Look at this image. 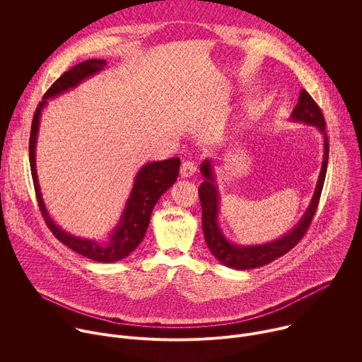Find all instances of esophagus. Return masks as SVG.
Masks as SVG:
<instances>
[{
	"instance_id": "34e87169",
	"label": "esophagus",
	"mask_w": 362,
	"mask_h": 362,
	"mask_svg": "<svg viewBox=\"0 0 362 362\" xmlns=\"http://www.w3.org/2000/svg\"><path fill=\"white\" fill-rule=\"evenodd\" d=\"M196 172V165L190 160H186L182 163V168H180V175L182 177H190L193 176Z\"/></svg>"
}]
</instances>
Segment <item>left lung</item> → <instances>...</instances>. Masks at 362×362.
<instances>
[{"instance_id":"8db88e82","label":"left lung","mask_w":362,"mask_h":362,"mask_svg":"<svg viewBox=\"0 0 362 362\" xmlns=\"http://www.w3.org/2000/svg\"><path fill=\"white\" fill-rule=\"evenodd\" d=\"M291 122L305 123L318 129V132L324 137V159H322L320 177L317 182V187L313 194L311 203L308 204V209L305 211L300 221L291 229V232L285 233L279 239H275L272 242L262 243V245H249V246L229 242L225 238L218 222L221 193L218 190L214 166L211 160H204L200 166L202 176L204 177V180L199 186V197L202 204V228H203L204 240H206V245H208V247L211 249L212 255L221 264H223L228 268L245 271V269H253V268H259L271 264L272 261L278 259V257L289 252L303 238L305 232L309 228V223L313 222V218L317 212L318 203H320L324 182H325L328 156H329V141L325 132V120H324L322 112L314 101V98L303 88L300 90L298 105L292 110Z\"/></svg>"}]
</instances>
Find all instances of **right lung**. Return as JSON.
Instances as JSON below:
<instances>
[{
  "instance_id": "right-lung-1",
  "label": "right lung",
  "mask_w": 362,
  "mask_h": 362,
  "mask_svg": "<svg viewBox=\"0 0 362 362\" xmlns=\"http://www.w3.org/2000/svg\"><path fill=\"white\" fill-rule=\"evenodd\" d=\"M106 66H107L106 60L90 59L71 67L69 71H66L63 76H60V78L54 81V84L47 90L42 100L40 101V105L35 109L33 124H31L28 150H30V168H31L35 196L38 200L40 211L42 214V218L48 229H51L54 236L71 250L88 257L91 261L110 264V262H117L124 259V257L129 256L143 240L150 223V216H151L154 204L158 203L160 196L168 189L172 187V185L176 182L179 176L180 159L172 158L160 162H150L140 168V170L134 177V183H133L130 196L126 202L123 214L117 225L109 233V239L106 242L74 236L63 230L53 221V218L49 216L44 204V199L40 190L38 176H37V168H35V146H37V134L40 129V117L44 107H47L48 98H54L63 93H67L69 90L76 88L84 80L93 77L101 70H105Z\"/></svg>"
}]
</instances>
